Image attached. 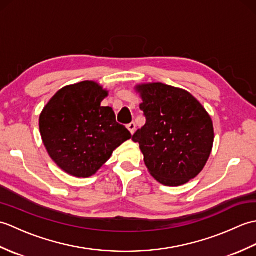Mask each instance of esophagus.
Listing matches in <instances>:
<instances>
[{"instance_id":"1","label":"esophagus","mask_w":256,"mask_h":256,"mask_svg":"<svg viewBox=\"0 0 256 256\" xmlns=\"http://www.w3.org/2000/svg\"><path fill=\"white\" fill-rule=\"evenodd\" d=\"M128 130L130 131V133L131 134H134L135 133V130H136V125H135L134 122L128 124Z\"/></svg>"}]
</instances>
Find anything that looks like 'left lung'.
I'll use <instances>...</instances> for the list:
<instances>
[{"mask_svg":"<svg viewBox=\"0 0 256 256\" xmlns=\"http://www.w3.org/2000/svg\"><path fill=\"white\" fill-rule=\"evenodd\" d=\"M146 123L132 140L157 182L182 186L204 170L214 146V123L188 91L162 82L135 86Z\"/></svg>","mask_w":256,"mask_h":256,"instance_id":"8db88e82","label":"left lung"}]
</instances>
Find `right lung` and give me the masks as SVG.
I'll return each instance as SVG.
<instances>
[{
  "label": "right lung",
  "instance_id": "1",
  "mask_svg": "<svg viewBox=\"0 0 256 256\" xmlns=\"http://www.w3.org/2000/svg\"><path fill=\"white\" fill-rule=\"evenodd\" d=\"M108 94L96 81L66 86L47 103L40 116V131L48 155L68 175L86 178L100 170L113 150L132 138L118 124Z\"/></svg>",
  "mask_w": 256,
  "mask_h": 256
}]
</instances>
